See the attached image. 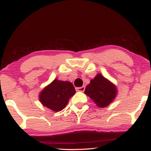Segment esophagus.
I'll list each match as a JSON object with an SVG mask.
<instances>
[{"instance_id": "34e87169", "label": "esophagus", "mask_w": 151, "mask_h": 151, "mask_svg": "<svg viewBox=\"0 0 151 151\" xmlns=\"http://www.w3.org/2000/svg\"><path fill=\"white\" fill-rule=\"evenodd\" d=\"M76 90L79 92H84L85 90V86H81V87H78L76 88Z\"/></svg>"}]
</instances>
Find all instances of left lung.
Instances as JSON below:
<instances>
[{
    "instance_id": "left-lung-1",
    "label": "left lung",
    "mask_w": 151,
    "mask_h": 151,
    "mask_svg": "<svg viewBox=\"0 0 151 151\" xmlns=\"http://www.w3.org/2000/svg\"><path fill=\"white\" fill-rule=\"evenodd\" d=\"M116 87L101 74H98L90 84L86 86L85 93L96 104L97 106L106 107L111 104L116 95Z\"/></svg>"
}]
</instances>
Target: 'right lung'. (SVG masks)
I'll return each mask as SVG.
<instances>
[{"label": "right lung", "mask_w": 151, "mask_h": 151, "mask_svg": "<svg viewBox=\"0 0 151 151\" xmlns=\"http://www.w3.org/2000/svg\"><path fill=\"white\" fill-rule=\"evenodd\" d=\"M76 91L69 81L55 79L40 92L39 99L43 106L55 112L62 111Z\"/></svg>", "instance_id": "add662e5"}]
</instances>
